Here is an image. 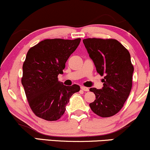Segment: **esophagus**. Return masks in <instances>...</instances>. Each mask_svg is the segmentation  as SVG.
Instances as JSON below:
<instances>
[{
  "label": "esophagus",
  "mask_w": 150,
  "mask_h": 150,
  "mask_svg": "<svg viewBox=\"0 0 150 150\" xmlns=\"http://www.w3.org/2000/svg\"><path fill=\"white\" fill-rule=\"evenodd\" d=\"M81 89L83 91H85V92H88L89 89L88 88V87H84V86H82V87H81Z\"/></svg>",
  "instance_id": "esophagus-1"
}]
</instances>
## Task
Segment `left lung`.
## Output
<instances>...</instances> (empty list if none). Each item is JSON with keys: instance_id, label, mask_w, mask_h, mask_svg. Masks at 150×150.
<instances>
[{"instance_id": "8db88e82", "label": "left lung", "mask_w": 150, "mask_h": 150, "mask_svg": "<svg viewBox=\"0 0 150 150\" xmlns=\"http://www.w3.org/2000/svg\"><path fill=\"white\" fill-rule=\"evenodd\" d=\"M83 43L97 73L104 76L102 89H89L96 96L89 106L102 118L114 116L123 108L132 88L134 68L130 53L114 39L88 38Z\"/></svg>"}]
</instances>
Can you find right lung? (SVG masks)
Wrapping results in <instances>:
<instances>
[{"label":"right lung","instance_id":"1","mask_svg":"<svg viewBox=\"0 0 150 150\" xmlns=\"http://www.w3.org/2000/svg\"><path fill=\"white\" fill-rule=\"evenodd\" d=\"M81 39H45L29 49L22 66L21 82L33 113L49 121L59 119L77 85L65 86L58 80L65 63L77 49Z\"/></svg>","mask_w":150,"mask_h":150}]
</instances>
